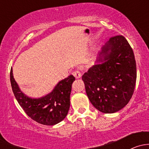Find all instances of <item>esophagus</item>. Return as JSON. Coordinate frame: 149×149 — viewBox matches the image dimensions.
Returning <instances> with one entry per match:
<instances>
[{
  "label": "esophagus",
  "instance_id": "34e87169",
  "mask_svg": "<svg viewBox=\"0 0 149 149\" xmlns=\"http://www.w3.org/2000/svg\"><path fill=\"white\" fill-rule=\"evenodd\" d=\"M73 75L76 77V79H80L81 77V73L79 70H75L73 73Z\"/></svg>",
  "mask_w": 149,
  "mask_h": 149
}]
</instances>
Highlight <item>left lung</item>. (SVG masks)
I'll return each mask as SVG.
<instances>
[{
    "label": "left lung",
    "instance_id": "obj_1",
    "mask_svg": "<svg viewBox=\"0 0 149 149\" xmlns=\"http://www.w3.org/2000/svg\"><path fill=\"white\" fill-rule=\"evenodd\" d=\"M136 75L133 49L123 36L118 35L102 47L96 64L82 80L93 106L103 113H115L131 99Z\"/></svg>",
    "mask_w": 149,
    "mask_h": 149
}]
</instances>
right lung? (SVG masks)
<instances>
[{
  "label": "right lung",
  "mask_w": 149,
  "mask_h": 149,
  "mask_svg": "<svg viewBox=\"0 0 149 149\" xmlns=\"http://www.w3.org/2000/svg\"><path fill=\"white\" fill-rule=\"evenodd\" d=\"M10 80L16 100L29 117L40 124L54 125L63 120L70 108V96L75 77L70 75L60 81L49 94L32 98L22 92L15 81L11 68Z\"/></svg>",
  "instance_id": "obj_1"
}]
</instances>
